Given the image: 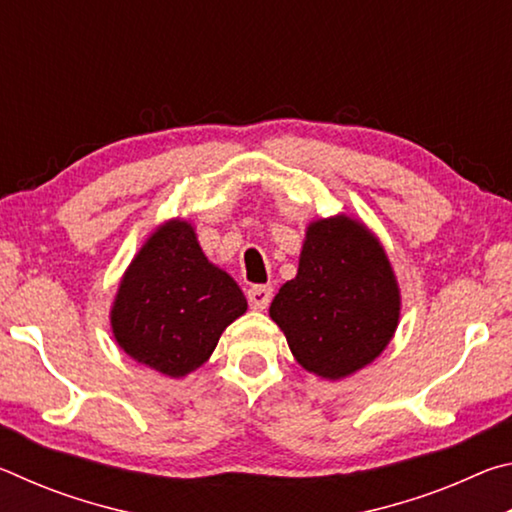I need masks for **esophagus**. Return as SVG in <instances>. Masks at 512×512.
Listing matches in <instances>:
<instances>
[{
  "label": "esophagus",
  "mask_w": 512,
  "mask_h": 512,
  "mask_svg": "<svg viewBox=\"0 0 512 512\" xmlns=\"http://www.w3.org/2000/svg\"><path fill=\"white\" fill-rule=\"evenodd\" d=\"M273 298V289L266 287V284H257V287L248 289V302L255 311H264L268 307V302Z\"/></svg>",
  "instance_id": "1"
}]
</instances>
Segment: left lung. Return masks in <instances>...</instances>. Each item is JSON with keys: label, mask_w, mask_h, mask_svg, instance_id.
<instances>
[{"label": "left lung", "mask_w": 512, "mask_h": 512, "mask_svg": "<svg viewBox=\"0 0 512 512\" xmlns=\"http://www.w3.org/2000/svg\"><path fill=\"white\" fill-rule=\"evenodd\" d=\"M400 311V284L379 237L336 214L307 225L298 273L277 291L268 316L302 368L339 381L386 350Z\"/></svg>", "instance_id": "left-lung-1"}]
</instances>
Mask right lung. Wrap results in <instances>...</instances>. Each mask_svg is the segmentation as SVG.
Wrapping results in <instances>:
<instances>
[{
    "instance_id": "right-lung-1",
    "label": "right lung",
    "mask_w": 512,
    "mask_h": 512,
    "mask_svg": "<svg viewBox=\"0 0 512 512\" xmlns=\"http://www.w3.org/2000/svg\"><path fill=\"white\" fill-rule=\"evenodd\" d=\"M246 309L239 284L205 257L196 228L178 216L153 228L121 275L110 327L133 361L180 379L212 357Z\"/></svg>"
}]
</instances>
